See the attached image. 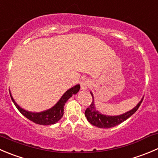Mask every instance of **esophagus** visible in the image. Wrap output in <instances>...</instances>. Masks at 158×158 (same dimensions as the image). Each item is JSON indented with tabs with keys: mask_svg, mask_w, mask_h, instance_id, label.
I'll return each mask as SVG.
<instances>
[{
	"mask_svg": "<svg viewBox=\"0 0 158 158\" xmlns=\"http://www.w3.org/2000/svg\"><path fill=\"white\" fill-rule=\"evenodd\" d=\"M80 85L82 89H88L89 87L90 86L91 82H90V81L87 78H84V79H82V81L80 82Z\"/></svg>",
	"mask_w": 158,
	"mask_h": 158,
	"instance_id": "obj_1",
	"label": "esophagus"
}]
</instances>
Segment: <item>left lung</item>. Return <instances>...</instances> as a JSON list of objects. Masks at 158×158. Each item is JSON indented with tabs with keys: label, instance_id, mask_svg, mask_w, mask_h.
<instances>
[{
	"label": "left lung",
	"instance_id": "8db88e82",
	"mask_svg": "<svg viewBox=\"0 0 158 158\" xmlns=\"http://www.w3.org/2000/svg\"><path fill=\"white\" fill-rule=\"evenodd\" d=\"M92 96H93V102L90 104L89 106L85 110V116L86 117L87 120L93 126H96L99 128H110L116 126V125L120 124V123H123V121L131 117L137 110H138L139 106L141 104L142 101H140L133 110L131 111L127 112V113H124V114L120 115V116H106V115L100 114L98 111H96V109L94 107V100H93V96L91 93Z\"/></svg>",
	"mask_w": 158,
	"mask_h": 158
}]
</instances>
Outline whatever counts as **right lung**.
I'll return each mask as SVG.
<instances>
[{"instance_id": "right-lung-1", "label": "right lung", "mask_w": 158, "mask_h": 158, "mask_svg": "<svg viewBox=\"0 0 158 158\" xmlns=\"http://www.w3.org/2000/svg\"><path fill=\"white\" fill-rule=\"evenodd\" d=\"M79 89H80V85H76V86L69 89L68 91L65 92V94L60 99V100L52 108L49 109L46 111L42 112V113H31V112H27L26 110H23L15 102L11 95H10V96L17 109L19 110L21 114L24 115L28 120L37 123V124L51 125L57 123L62 117L64 114V106H65V103L73 95L76 94Z\"/></svg>"}]
</instances>
